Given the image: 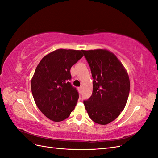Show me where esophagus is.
<instances>
[{"instance_id":"esophagus-1","label":"esophagus","mask_w":158,"mask_h":158,"mask_svg":"<svg viewBox=\"0 0 158 158\" xmlns=\"http://www.w3.org/2000/svg\"><path fill=\"white\" fill-rule=\"evenodd\" d=\"M78 90L79 91V92L81 93V92H82V87H79L78 88Z\"/></svg>"}]
</instances>
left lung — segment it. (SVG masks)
<instances>
[{"instance_id": "1", "label": "left lung", "mask_w": 158, "mask_h": 158, "mask_svg": "<svg viewBox=\"0 0 158 158\" xmlns=\"http://www.w3.org/2000/svg\"><path fill=\"white\" fill-rule=\"evenodd\" d=\"M89 66L93 92L84 104L90 118L107 125L118 117L127 103L130 80L117 56L106 49L83 51Z\"/></svg>"}]
</instances>
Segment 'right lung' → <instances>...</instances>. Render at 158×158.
<instances>
[{
	"mask_svg": "<svg viewBox=\"0 0 158 158\" xmlns=\"http://www.w3.org/2000/svg\"><path fill=\"white\" fill-rule=\"evenodd\" d=\"M83 50L57 49L41 59L31 79L37 107L50 120L59 122L73 111L79 98L69 81L70 69L83 56Z\"/></svg>",
	"mask_w": 158,
	"mask_h": 158,
	"instance_id": "add662e5",
	"label": "right lung"
}]
</instances>
